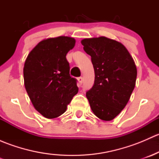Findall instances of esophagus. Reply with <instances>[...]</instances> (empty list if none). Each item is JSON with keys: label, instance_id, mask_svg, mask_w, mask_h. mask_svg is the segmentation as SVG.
<instances>
[{"label": "esophagus", "instance_id": "esophagus-1", "mask_svg": "<svg viewBox=\"0 0 159 159\" xmlns=\"http://www.w3.org/2000/svg\"><path fill=\"white\" fill-rule=\"evenodd\" d=\"M78 82H79V84H82L83 82V78L82 77H79V78H78Z\"/></svg>", "mask_w": 159, "mask_h": 159}]
</instances>
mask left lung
Masks as SVG:
<instances>
[{"label":"left lung","mask_w":159,"mask_h":159,"mask_svg":"<svg viewBox=\"0 0 159 159\" xmlns=\"http://www.w3.org/2000/svg\"><path fill=\"white\" fill-rule=\"evenodd\" d=\"M81 44L94 70V85L86 97L98 118L111 121L124 109L134 89L135 64L126 48L115 40L85 38Z\"/></svg>","instance_id":"8db88e82"}]
</instances>
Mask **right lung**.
Returning <instances> with one entry per match:
<instances>
[{"label":"right lung","instance_id":"1","mask_svg":"<svg viewBox=\"0 0 159 159\" xmlns=\"http://www.w3.org/2000/svg\"><path fill=\"white\" fill-rule=\"evenodd\" d=\"M75 39L60 36L38 43L28 55L24 67L27 93L34 108L47 118L65 113L78 92L77 80L70 76L66 54Z\"/></svg>","mask_w":159,"mask_h":159}]
</instances>
